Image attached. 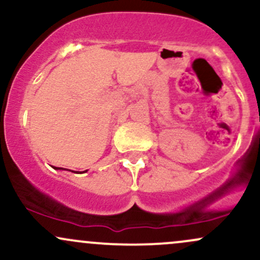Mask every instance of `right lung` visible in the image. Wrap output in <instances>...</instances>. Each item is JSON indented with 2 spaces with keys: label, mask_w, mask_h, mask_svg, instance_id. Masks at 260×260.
Wrapping results in <instances>:
<instances>
[{
  "label": "right lung",
  "mask_w": 260,
  "mask_h": 260,
  "mask_svg": "<svg viewBox=\"0 0 260 260\" xmlns=\"http://www.w3.org/2000/svg\"><path fill=\"white\" fill-rule=\"evenodd\" d=\"M53 169H55V170H66V169H62V168H55V166H53Z\"/></svg>",
  "instance_id": "obj_1"
}]
</instances>
